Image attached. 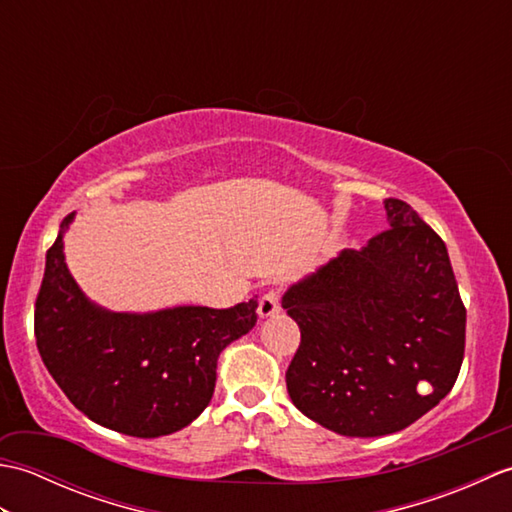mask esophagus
<instances>
[{"instance_id":"1","label":"esophagus","mask_w":512,"mask_h":512,"mask_svg":"<svg viewBox=\"0 0 512 512\" xmlns=\"http://www.w3.org/2000/svg\"><path fill=\"white\" fill-rule=\"evenodd\" d=\"M281 310V295L275 290L266 292V295L259 299V306H257V314L262 319H268V317H275V314H279Z\"/></svg>"}]
</instances>
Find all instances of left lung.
Wrapping results in <instances>:
<instances>
[{
  "label": "left lung",
  "instance_id": "obj_1",
  "mask_svg": "<svg viewBox=\"0 0 512 512\" xmlns=\"http://www.w3.org/2000/svg\"><path fill=\"white\" fill-rule=\"evenodd\" d=\"M389 228L345 248L281 299L301 330L286 372L292 405L350 438L389 436L449 394L464 358L466 310L447 246L407 202Z\"/></svg>",
  "mask_w": 512,
  "mask_h": 512
}]
</instances>
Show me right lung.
Wrapping results in <instances>:
<instances>
[{"label":"right lung","instance_id":"obj_1","mask_svg":"<svg viewBox=\"0 0 512 512\" xmlns=\"http://www.w3.org/2000/svg\"><path fill=\"white\" fill-rule=\"evenodd\" d=\"M46 253L35 306L43 365L72 405L101 427L134 438L169 436L211 402L226 345L257 323V299L215 310L176 306L112 312L90 301L70 275L63 235Z\"/></svg>","mask_w":512,"mask_h":512}]
</instances>
